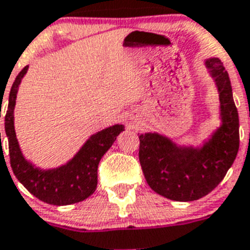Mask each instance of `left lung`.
Returning a JSON list of instances; mask_svg holds the SVG:
<instances>
[{"instance_id":"1","label":"left lung","mask_w":250,"mask_h":250,"mask_svg":"<svg viewBox=\"0 0 250 250\" xmlns=\"http://www.w3.org/2000/svg\"><path fill=\"white\" fill-rule=\"evenodd\" d=\"M219 93L220 125L203 145L181 146L157 132L139 134V162L148 186L177 202L197 201L223 181L239 149V118L230 80L219 58L204 61Z\"/></svg>"}]
</instances>
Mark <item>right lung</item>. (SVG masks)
I'll use <instances>...</instances> for the list:
<instances>
[{"label":"right lung","instance_id":"right-lung-1","mask_svg":"<svg viewBox=\"0 0 250 250\" xmlns=\"http://www.w3.org/2000/svg\"><path fill=\"white\" fill-rule=\"evenodd\" d=\"M24 67L16 77L8 97L4 130L8 138L11 167L31 194L44 203L68 206L78 203L93 194L97 188V168L101 158L112 147L117 136L125 130L123 125H114L92 134L73 158L57 168L42 169L24 158L15 130V105L19 87L27 73Z\"/></svg>","mask_w":250,"mask_h":250}]
</instances>
